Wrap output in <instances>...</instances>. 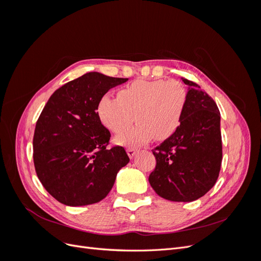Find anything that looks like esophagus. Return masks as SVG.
<instances>
[{"label":"esophagus","mask_w":261,"mask_h":261,"mask_svg":"<svg viewBox=\"0 0 261 261\" xmlns=\"http://www.w3.org/2000/svg\"><path fill=\"white\" fill-rule=\"evenodd\" d=\"M126 151H127V154H128V156L132 158L136 154V152H137V149H135V148H127L126 149Z\"/></svg>","instance_id":"1"}]
</instances>
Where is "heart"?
Listing matches in <instances>:
<instances>
[{
	"label": "heart",
	"instance_id": "b5f03b06",
	"mask_svg": "<svg viewBox=\"0 0 261 261\" xmlns=\"http://www.w3.org/2000/svg\"><path fill=\"white\" fill-rule=\"evenodd\" d=\"M187 102L183 85L164 80L136 81L118 91V97L101 96L97 112L100 121L115 134L133 128L116 138L118 145L138 146L152 137L158 140L170 138L178 129Z\"/></svg>",
	"mask_w": 261,
	"mask_h": 261
}]
</instances>
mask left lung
I'll return each mask as SVG.
<instances>
[{"instance_id": "8db88e82", "label": "left lung", "mask_w": 261, "mask_h": 261, "mask_svg": "<svg viewBox=\"0 0 261 261\" xmlns=\"http://www.w3.org/2000/svg\"><path fill=\"white\" fill-rule=\"evenodd\" d=\"M188 87L181 123L175 134L152 150L156 165L149 183L164 199L189 202L216 184L222 162L220 111L200 87L183 78Z\"/></svg>"}]
</instances>
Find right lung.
<instances>
[{"label":"right lung","mask_w":261,"mask_h":261,"mask_svg":"<svg viewBox=\"0 0 261 261\" xmlns=\"http://www.w3.org/2000/svg\"><path fill=\"white\" fill-rule=\"evenodd\" d=\"M127 81L87 73L55 90L43 108L34 135V163L46 192L61 203L101 201L129 162L123 147L107 148L111 134L97 112L100 97Z\"/></svg>","instance_id":"obj_1"}]
</instances>
